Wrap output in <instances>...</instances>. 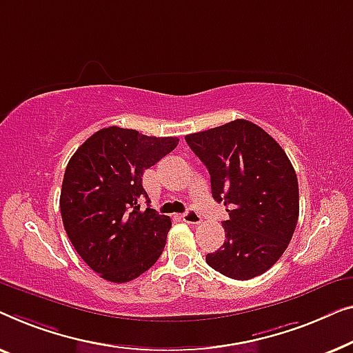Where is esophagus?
<instances>
[{
    "label": "esophagus",
    "instance_id": "obj_1",
    "mask_svg": "<svg viewBox=\"0 0 353 353\" xmlns=\"http://www.w3.org/2000/svg\"><path fill=\"white\" fill-rule=\"evenodd\" d=\"M181 219H182L183 222H187V224H200V222H201L200 214H198V212L193 211V210L187 211L185 214H182Z\"/></svg>",
    "mask_w": 353,
    "mask_h": 353
}]
</instances>
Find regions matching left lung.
Here are the masks:
<instances>
[{"label":"left lung","mask_w":353,"mask_h":353,"mask_svg":"<svg viewBox=\"0 0 353 353\" xmlns=\"http://www.w3.org/2000/svg\"><path fill=\"white\" fill-rule=\"evenodd\" d=\"M211 176L212 198L224 203L225 241L208 265L233 280L270 269L290 245L299 217V185L274 137L248 120L185 136Z\"/></svg>","instance_id":"left-lung-1"}]
</instances>
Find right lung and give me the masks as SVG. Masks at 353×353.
Masks as SVG:
<instances>
[{"mask_svg":"<svg viewBox=\"0 0 353 353\" xmlns=\"http://www.w3.org/2000/svg\"><path fill=\"white\" fill-rule=\"evenodd\" d=\"M177 137L143 136L118 126L94 132L68 161L61 192L65 232L81 259L112 283L131 281L158 261L171 219L150 206L145 170L177 147Z\"/></svg>","mask_w":353,"mask_h":353,"instance_id":"add662e5","label":"right lung"}]
</instances>
